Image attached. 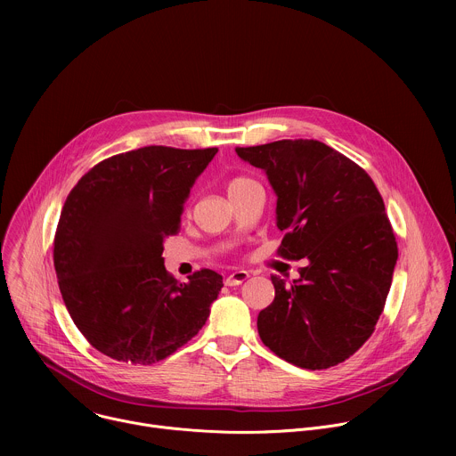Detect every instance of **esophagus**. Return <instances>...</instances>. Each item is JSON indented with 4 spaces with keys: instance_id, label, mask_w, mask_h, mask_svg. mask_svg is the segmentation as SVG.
<instances>
[{
    "instance_id": "esophagus-1",
    "label": "esophagus",
    "mask_w": 456,
    "mask_h": 456,
    "mask_svg": "<svg viewBox=\"0 0 456 456\" xmlns=\"http://www.w3.org/2000/svg\"><path fill=\"white\" fill-rule=\"evenodd\" d=\"M247 278H248V273H247V271H236V273H231V274L225 278V285H227V287H236V285H241Z\"/></svg>"
}]
</instances>
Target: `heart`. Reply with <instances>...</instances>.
Instances as JSON below:
<instances>
[{
    "instance_id": "1",
    "label": "heart",
    "mask_w": 456,
    "mask_h": 456,
    "mask_svg": "<svg viewBox=\"0 0 456 456\" xmlns=\"http://www.w3.org/2000/svg\"><path fill=\"white\" fill-rule=\"evenodd\" d=\"M248 182H252V180H248V178H245V176H234V178H231V180L227 182V194H232L234 191L241 189V187L247 185Z\"/></svg>"
}]
</instances>
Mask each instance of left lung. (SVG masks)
Listing matches in <instances>:
<instances>
[{"instance_id":"1","label":"left lung","mask_w":456,"mask_h":456,"mask_svg":"<svg viewBox=\"0 0 456 456\" xmlns=\"http://www.w3.org/2000/svg\"><path fill=\"white\" fill-rule=\"evenodd\" d=\"M236 153L276 192L278 254L308 259L290 285L271 276L276 296L257 315V334L294 366H336L373 334L392 287L399 248L380 192L361 166L314 139Z\"/></svg>"}]
</instances>
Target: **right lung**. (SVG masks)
Returning a JSON list of instances; mask_svg holds the SVG:
<instances>
[{"label":"right lung","mask_w":456,"mask_h":456,"mask_svg":"<svg viewBox=\"0 0 456 456\" xmlns=\"http://www.w3.org/2000/svg\"><path fill=\"white\" fill-rule=\"evenodd\" d=\"M216 151L146 146L99 162L70 191L53 267L72 321L101 354L153 364L206 324L224 278L202 269L178 283L162 243L178 232L189 191Z\"/></svg>","instance_id":"1"}]
</instances>
